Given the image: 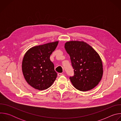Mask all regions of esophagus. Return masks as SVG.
<instances>
[{
  "label": "esophagus",
  "instance_id": "esophagus-1",
  "mask_svg": "<svg viewBox=\"0 0 121 121\" xmlns=\"http://www.w3.org/2000/svg\"><path fill=\"white\" fill-rule=\"evenodd\" d=\"M63 75H64V74H62V73H58V77H60V76H63Z\"/></svg>",
  "mask_w": 121,
  "mask_h": 121
}]
</instances>
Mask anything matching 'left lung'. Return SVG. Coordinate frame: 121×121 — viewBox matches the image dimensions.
I'll list each match as a JSON object with an SVG mask.
<instances>
[{"instance_id":"1","label":"left lung","mask_w":121,"mask_h":121,"mask_svg":"<svg viewBox=\"0 0 121 121\" xmlns=\"http://www.w3.org/2000/svg\"><path fill=\"white\" fill-rule=\"evenodd\" d=\"M65 48L74 69V76L70 77L74 87L81 91L93 89L103 75L102 63L98 53L83 41L67 42Z\"/></svg>"}]
</instances>
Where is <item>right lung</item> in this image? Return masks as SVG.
I'll return each mask as SVG.
<instances>
[{
	"mask_svg": "<svg viewBox=\"0 0 121 121\" xmlns=\"http://www.w3.org/2000/svg\"><path fill=\"white\" fill-rule=\"evenodd\" d=\"M58 41L32 47L25 53L22 63V70L27 82L39 91L46 90L57 77L54 65L50 56Z\"/></svg>",
	"mask_w": 121,
	"mask_h": 121,
	"instance_id": "1",
	"label": "right lung"
}]
</instances>
